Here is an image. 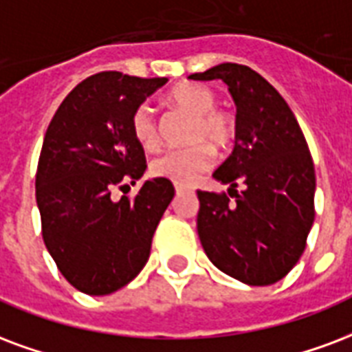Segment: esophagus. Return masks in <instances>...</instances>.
Returning <instances> with one entry per match:
<instances>
[{"label":"esophagus","mask_w":352,"mask_h":352,"mask_svg":"<svg viewBox=\"0 0 352 352\" xmlns=\"http://www.w3.org/2000/svg\"><path fill=\"white\" fill-rule=\"evenodd\" d=\"M192 188H188V186H184V184H175V192L177 196H181V194H186V192H190Z\"/></svg>","instance_id":"obj_1"}]
</instances>
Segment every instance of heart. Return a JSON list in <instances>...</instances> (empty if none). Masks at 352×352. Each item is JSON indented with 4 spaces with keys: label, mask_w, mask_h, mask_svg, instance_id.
Here are the masks:
<instances>
[{
    "label": "heart",
    "mask_w": 352,
    "mask_h": 352,
    "mask_svg": "<svg viewBox=\"0 0 352 352\" xmlns=\"http://www.w3.org/2000/svg\"><path fill=\"white\" fill-rule=\"evenodd\" d=\"M168 100L177 110L192 116L186 142L194 143L186 149L168 151L151 162V173L177 184H190L210 168L214 153L229 149L235 140V123L228 111L218 110V98L210 89L197 83H183L169 91ZM132 136L145 151L160 145V132L155 110L149 104H140L130 117Z\"/></svg>",
    "instance_id": "heart-1"
}]
</instances>
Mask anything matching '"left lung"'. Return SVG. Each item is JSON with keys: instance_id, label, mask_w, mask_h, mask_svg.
Instances as JSON below:
<instances>
[{"instance_id": "1", "label": "left lung", "mask_w": 352, "mask_h": 352, "mask_svg": "<svg viewBox=\"0 0 352 352\" xmlns=\"http://www.w3.org/2000/svg\"><path fill=\"white\" fill-rule=\"evenodd\" d=\"M190 80H222L236 104L235 149L212 173L229 184L230 196L197 190L203 250L239 282L276 283L300 259L314 226L315 169L306 138L283 96L246 65H216Z\"/></svg>"}]
</instances>
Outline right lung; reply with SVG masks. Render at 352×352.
I'll return each mask as SVG.
<instances>
[{
    "label": "right lung",
    "instance_id": "add662e5",
    "mask_svg": "<svg viewBox=\"0 0 352 352\" xmlns=\"http://www.w3.org/2000/svg\"><path fill=\"white\" fill-rule=\"evenodd\" d=\"M166 82L98 72L70 91L48 124L35 179L43 239L65 280L85 295H110L142 272L175 196L171 181L156 177L136 197L113 199L147 169L130 117Z\"/></svg>",
    "mask_w": 352,
    "mask_h": 352
}]
</instances>
